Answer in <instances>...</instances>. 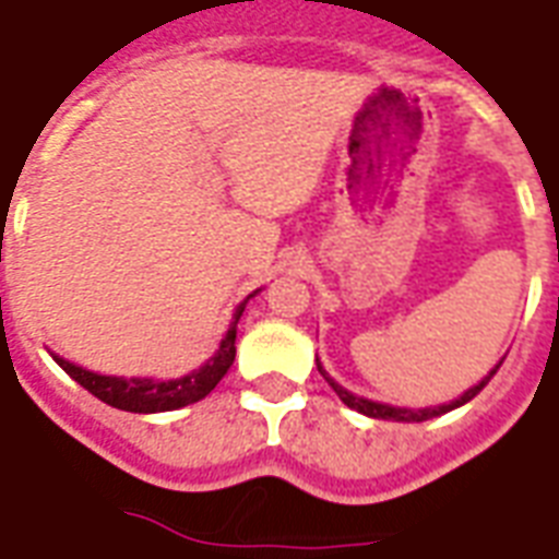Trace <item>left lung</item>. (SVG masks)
I'll list each match as a JSON object with an SVG mask.
<instances>
[{
    "label": "left lung",
    "mask_w": 559,
    "mask_h": 559,
    "mask_svg": "<svg viewBox=\"0 0 559 559\" xmlns=\"http://www.w3.org/2000/svg\"><path fill=\"white\" fill-rule=\"evenodd\" d=\"M500 364H503V358H500V361L495 364V370H491V373L486 376L483 382L474 384V388H468V391L459 396V400H453V403H444V406H432V408H396V406H388V403H373V400H364V396L353 394V391H346L343 384L334 382L332 376L322 370L320 361H317V367H320V373L325 376V382H329L334 388V394L341 396L343 406L355 408V412H361V415H367V417H376V420H400V424H420V420H429V417H438V415H444V412H453V408L465 406L468 400H474V396H477L479 391H483V388L489 384L491 376L498 373Z\"/></svg>",
    "instance_id": "left-lung-1"
}]
</instances>
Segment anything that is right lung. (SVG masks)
I'll return each instance as SVG.
<instances>
[{
	"instance_id": "right-lung-1",
	"label": "right lung",
	"mask_w": 559,
	"mask_h": 559,
	"mask_svg": "<svg viewBox=\"0 0 559 559\" xmlns=\"http://www.w3.org/2000/svg\"><path fill=\"white\" fill-rule=\"evenodd\" d=\"M254 296V293H251ZM248 296V299H251ZM246 299V301H248ZM246 301H239L237 311H234V322H230V329L218 343L216 355L204 364V367H198L189 376H180V379H168V382H159V379H123V376H100V373H91L85 367H76V364L64 361L61 355H52L56 364H59L61 370L70 376V379H76V382L94 394L97 400H103L106 406L111 408H121V412H135V415H153V412H175V408L192 406L198 400H204L218 382H222V376L230 370V364L237 358V322L246 311Z\"/></svg>"
}]
</instances>
